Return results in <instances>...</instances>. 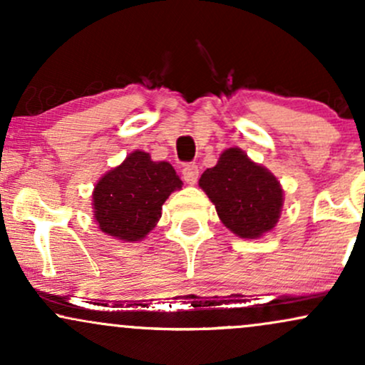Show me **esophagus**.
<instances>
[{"mask_svg": "<svg viewBox=\"0 0 365 365\" xmlns=\"http://www.w3.org/2000/svg\"><path fill=\"white\" fill-rule=\"evenodd\" d=\"M182 175H183V180H185L188 185H194L197 178H199V168H197V165H194V163H188V165L183 166Z\"/></svg>", "mask_w": 365, "mask_h": 365, "instance_id": "obj_1", "label": "esophagus"}]
</instances>
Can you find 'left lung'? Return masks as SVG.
<instances>
[{"instance_id": "8db88e82", "label": "left lung", "mask_w": 365, "mask_h": 365, "mask_svg": "<svg viewBox=\"0 0 365 365\" xmlns=\"http://www.w3.org/2000/svg\"><path fill=\"white\" fill-rule=\"evenodd\" d=\"M216 212L230 232L242 238H259L278 223L283 188L264 166L238 148H230L199 180Z\"/></svg>"}]
</instances>
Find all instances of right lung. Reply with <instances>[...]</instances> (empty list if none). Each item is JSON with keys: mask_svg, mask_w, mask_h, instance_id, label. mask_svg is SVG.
<instances>
[{"mask_svg": "<svg viewBox=\"0 0 365 365\" xmlns=\"http://www.w3.org/2000/svg\"><path fill=\"white\" fill-rule=\"evenodd\" d=\"M182 185L170 163L153 161L144 150H133L96 183L94 217L106 235L139 242L156 226L171 192Z\"/></svg>", "mask_w": 365, "mask_h": 365, "instance_id": "1", "label": "right lung"}]
</instances>
